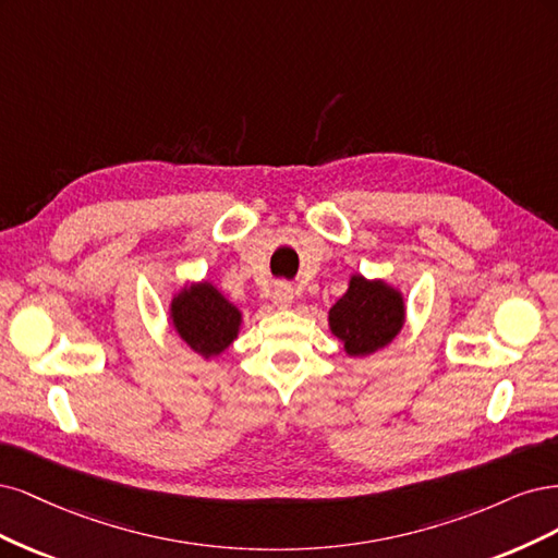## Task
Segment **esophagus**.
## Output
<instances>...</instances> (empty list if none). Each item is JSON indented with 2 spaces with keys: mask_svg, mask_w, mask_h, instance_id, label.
Masks as SVG:
<instances>
[{
  "mask_svg": "<svg viewBox=\"0 0 558 558\" xmlns=\"http://www.w3.org/2000/svg\"><path fill=\"white\" fill-rule=\"evenodd\" d=\"M292 301H294V292H292V287L287 284V282H280V284H276V290H274V303L278 305V308H290Z\"/></svg>",
  "mask_w": 558,
  "mask_h": 558,
  "instance_id": "obj_1",
  "label": "esophagus"
}]
</instances>
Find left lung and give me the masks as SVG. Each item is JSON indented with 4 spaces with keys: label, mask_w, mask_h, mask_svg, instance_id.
<instances>
[{
    "label": "left lung",
    "mask_w": 558,
    "mask_h": 558,
    "mask_svg": "<svg viewBox=\"0 0 558 558\" xmlns=\"http://www.w3.org/2000/svg\"><path fill=\"white\" fill-rule=\"evenodd\" d=\"M405 322L403 294L385 280L352 276L348 292L329 311V329L350 356L387 348Z\"/></svg>",
    "instance_id": "1"
}]
</instances>
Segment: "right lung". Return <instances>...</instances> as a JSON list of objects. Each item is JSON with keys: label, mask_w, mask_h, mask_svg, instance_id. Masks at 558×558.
<instances>
[{"label": "right lung", "mask_w": 558, "mask_h": 558, "mask_svg": "<svg viewBox=\"0 0 558 558\" xmlns=\"http://www.w3.org/2000/svg\"><path fill=\"white\" fill-rule=\"evenodd\" d=\"M169 319L185 343L204 359L222 354L239 336L243 315L215 284H185L171 299Z\"/></svg>", "instance_id": "right-lung-1"}]
</instances>
